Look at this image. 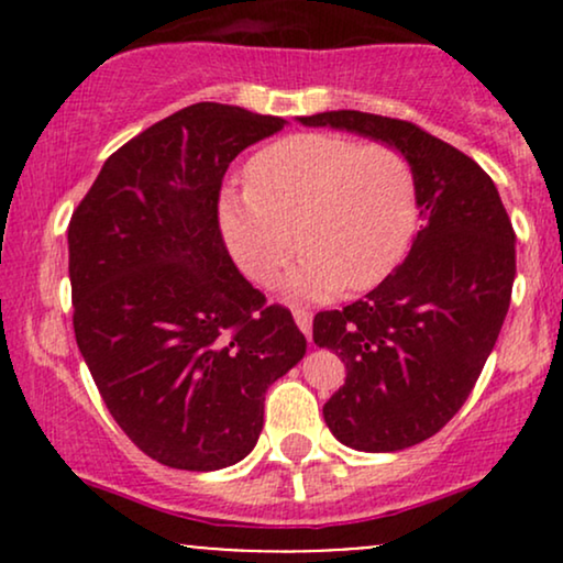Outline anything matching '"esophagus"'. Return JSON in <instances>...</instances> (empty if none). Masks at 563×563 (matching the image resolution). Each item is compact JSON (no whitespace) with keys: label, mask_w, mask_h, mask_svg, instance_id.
<instances>
[{"label":"esophagus","mask_w":563,"mask_h":563,"mask_svg":"<svg viewBox=\"0 0 563 563\" xmlns=\"http://www.w3.org/2000/svg\"><path fill=\"white\" fill-rule=\"evenodd\" d=\"M294 320L296 325H299V331L307 335H312V312H307V309H294Z\"/></svg>","instance_id":"1"}]
</instances>
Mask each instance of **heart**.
Segmentation results:
<instances>
[{"label":"heart","instance_id":"b5f03b06","mask_svg":"<svg viewBox=\"0 0 563 563\" xmlns=\"http://www.w3.org/2000/svg\"><path fill=\"white\" fill-rule=\"evenodd\" d=\"M249 190L219 198L230 254L260 286L288 275L296 299H331L378 286L397 267L418 222L416 172L397 147L346 134L309 132L277 140L245 166Z\"/></svg>","mask_w":563,"mask_h":563}]
</instances>
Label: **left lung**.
Masks as SVG:
<instances>
[{"label": "left lung", "mask_w": 563, "mask_h": 563, "mask_svg": "<svg viewBox=\"0 0 563 563\" xmlns=\"http://www.w3.org/2000/svg\"><path fill=\"white\" fill-rule=\"evenodd\" d=\"M303 126L397 147L416 172L421 230L410 254L365 299L314 314L346 380L322 405L331 434L360 452H397L434 437L466 402L506 320L516 235L489 174L410 121L325 111Z\"/></svg>", "instance_id": "obj_1"}]
</instances>
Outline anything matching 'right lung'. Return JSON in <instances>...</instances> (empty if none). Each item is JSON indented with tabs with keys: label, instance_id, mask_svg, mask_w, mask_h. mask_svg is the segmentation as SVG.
<instances>
[{
	"label": "right lung",
	"instance_id": "1",
	"mask_svg": "<svg viewBox=\"0 0 563 563\" xmlns=\"http://www.w3.org/2000/svg\"><path fill=\"white\" fill-rule=\"evenodd\" d=\"M277 115L196 102L102 164L68 224L74 333L115 423L153 461L219 471L256 448L264 391L307 352L230 260L219 187Z\"/></svg>",
	"mask_w": 563,
	"mask_h": 563
}]
</instances>
